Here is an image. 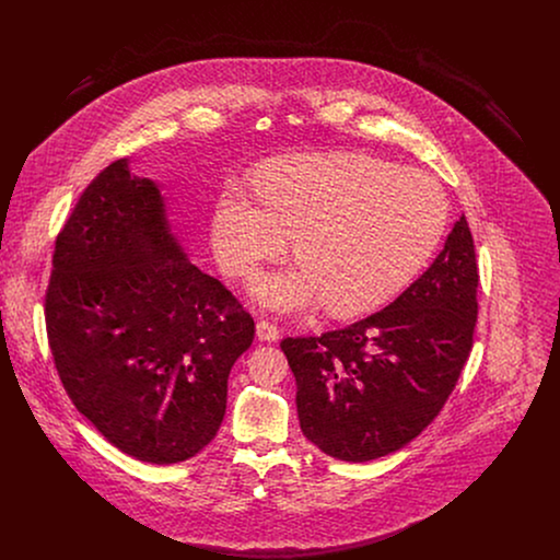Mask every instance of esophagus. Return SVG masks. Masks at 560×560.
<instances>
[{
  "label": "esophagus",
  "instance_id": "obj_1",
  "mask_svg": "<svg viewBox=\"0 0 560 560\" xmlns=\"http://www.w3.org/2000/svg\"><path fill=\"white\" fill-rule=\"evenodd\" d=\"M256 336L262 342H275L279 340V327L267 319H260L256 323Z\"/></svg>",
  "mask_w": 560,
  "mask_h": 560
}]
</instances>
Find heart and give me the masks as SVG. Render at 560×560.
<instances>
[{
  "label": "heart",
  "mask_w": 560,
  "mask_h": 560,
  "mask_svg": "<svg viewBox=\"0 0 560 560\" xmlns=\"http://www.w3.org/2000/svg\"><path fill=\"white\" fill-rule=\"evenodd\" d=\"M258 197L229 185L213 210L215 258L247 275L293 237L295 270L262 275L254 292L270 308L357 317L399 295L441 245L450 203L418 170L363 153H313L270 163Z\"/></svg>",
  "instance_id": "obj_1"
}]
</instances>
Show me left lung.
I'll return each mask as SVG.
<instances>
[{"mask_svg":"<svg viewBox=\"0 0 560 560\" xmlns=\"http://www.w3.org/2000/svg\"><path fill=\"white\" fill-rule=\"evenodd\" d=\"M479 270L466 218L395 302L345 329L283 338L304 436L345 462L413 441L457 384L479 315Z\"/></svg>","mask_w":560,"mask_h":560,"instance_id":"1","label":"left lung"}]
</instances>
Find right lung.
<instances>
[{
    "label": "right lung",
    "mask_w": 560,
    "mask_h": 560,
    "mask_svg": "<svg viewBox=\"0 0 560 560\" xmlns=\"http://www.w3.org/2000/svg\"><path fill=\"white\" fill-rule=\"evenodd\" d=\"M54 368L81 416L149 464L201 452L226 411L256 325L170 233L160 188L113 161L54 241L46 290Z\"/></svg>",
    "instance_id": "add662e5"
}]
</instances>
